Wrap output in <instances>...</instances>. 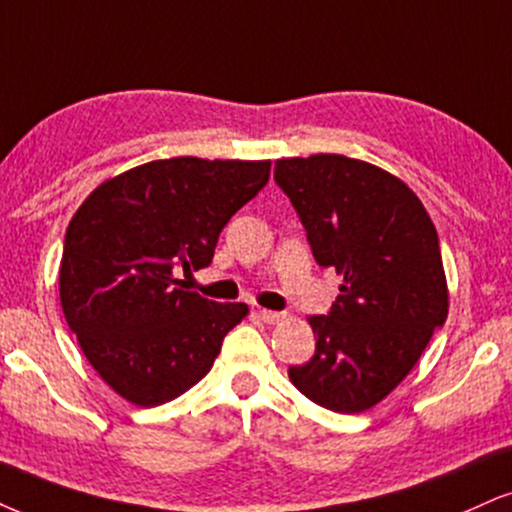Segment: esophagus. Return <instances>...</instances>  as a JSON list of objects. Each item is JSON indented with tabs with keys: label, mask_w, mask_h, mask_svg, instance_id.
Listing matches in <instances>:
<instances>
[{
	"label": "esophagus",
	"mask_w": 512,
	"mask_h": 512,
	"mask_svg": "<svg viewBox=\"0 0 512 512\" xmlns=\"http://www.w3.org/2000/svg\"><path fill=\"white\" fill-rule=\"evenodd\" d=\"M258 318H261L263 323H268V325H277V323H282L287 315L280 313V311H266V308H261V311H258Z\"/></svg>",
	"instance_id": "obj_1"
}]
</instances>
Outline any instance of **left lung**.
<instances>
[{
    "label": "left lung",
    "instance_id": "left-lung-1",
    "mask_svg": "<svg viewBox=\"0 0 512 512\" xmlns=\"http://www.w3.org/2000/svg\"><path fill=\"white\" fill-rule=\"evenodd\" d=\"M275 180L315 261L344 275L330 315H311L315 353L289 368L306 399L363 413L420 361L449 315L437 227L406 182L342 154L277 159Z\"/></svg>",
    "mask_w": 512,
    "mask_h": 512
}]
</instances>
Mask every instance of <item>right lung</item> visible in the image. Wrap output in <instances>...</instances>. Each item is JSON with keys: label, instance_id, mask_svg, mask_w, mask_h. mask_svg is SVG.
<instances>
[{"label": "right lung", "instance_id": "1", "mask_svg": "<svg viewBox=\"0 0 512 512\" xmlns=\"http://www.w3.org/2000/svg\"><path fill=\"white\" fill-rule=\"evenodd\" d=\"M270 178V161H149L104 180L71 218L59 268L66 323L97 375L135 406L192 389L249 313L180 289L220 230Z\"/></svg>", "mask_w": 512, "mask_h": 512}]
</instances>
